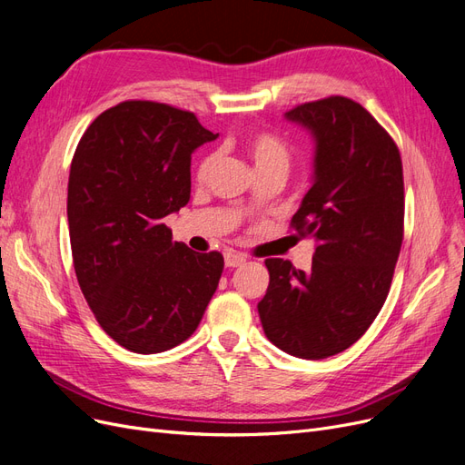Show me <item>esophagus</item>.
Here are the masks:
<instances>
[{
    "mask_svg": "<svg viewBox=\"0 0 465 465\" xmlns=\"http://www.w3.org/2000/svg\"><path fill=\"white\" fill-rule=\"evenodd\" d=\"M244 262H246V258L242 254H238V252H227V254H224V265L227 267H238Z\"/></svg>",
    "mask_w": 465,
    "mask_h": 465,
    "instance_id": "esophagus-1",
    "label": "esophagus"
}]
</instances>
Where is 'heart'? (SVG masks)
Returning a JSON list of instances; mask_svg holds the SVG:
<instances>
[{"label": "heart", "mask_w": 465, "mask_h": 465, "mask_svg": "<svg viewBox=\"0 0 465 465\" xmlns=\"http://www.w3.org/2000/svg\"><path fill=\"white\" fill-rule=\"evenodd\" d=\"M246 151L256 171H262V168H267V166H283V168L289 166L287 145L270 132L252 134L246 139ZM211 166H213V157H205L198 171L200 180H203L209 174Z\"/></svg>", "instance_id": "b5f03b06"}]
</instances>
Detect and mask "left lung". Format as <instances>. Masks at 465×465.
I'll list each match as a JSON object with an SVG mask.
<instances>
[{"mask_svg":"<svg viewBox=\"0 0 465 465\" xmlns=\"http://www.w3.org/2000/svg\"><path fill=\"white\" fill-rule=\"evenodd\" d=\"M285 120L314 139L312 186L292 227L316 248L311 272L265 260L258 312L275 347L320 361L361 340L388 297L403 241V168L388 132L351 98L306 103Z\"/></svg>","mask_w":465,"mask_h":465,"instance_id":"left-lung-1","label":"left lung"}]
</instances>
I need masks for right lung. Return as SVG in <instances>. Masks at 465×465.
Segmentation results:
<instances>
[{"label":"right lung","mask_w":465,"mask_h":465,"mask_svg":"<svg viewBox=\"0 0 465 465\" xmlns=\"http://www.w3.org/2000/svg\"><path fill=\"white\" fill-rule=\"evenodd\" d=\"M219 134L151 101L104 110L75 149L67 184L74 267L101 328L134 353H163L200 326L219 252L173 242L163 219L190 202L192 153Z\"/></svg>","instance_id":"1"}]
</instances>
